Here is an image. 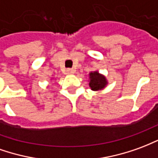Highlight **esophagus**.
I'll use <instances>...</instances> for the list:
<instances>
[{
    "label": "esophagus",
    "mask_w": 158,
    "mask_h": 158,
    "mask_svg": "<svg viewBox=\"0 0 158 158\" xmlns=\"http://www.w3.org/2000/svg\"><path fill=\"white\" fill-rule=\"evenodd\" d=\"M75 70L73 69H67L66 70V74H69V75H71V74L74 73Z\"/></svg>",
    "instance_id": "esophagus-1"
}]
</instances>
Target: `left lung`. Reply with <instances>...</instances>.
Here are the masks:
<instances>
[{
  "instance_id": "8db88e82",
  "label": "left lung",
  "mask_w": 158,
  "mask_h": 158,
  "mask_svg": "<svg viewBox=\"0 0 158 158\" xmlns=\"http://www.w3.org/2000/svg\"><path fill=\"white\" fill-rule=\"evenodd\" d=\"M90 82H89V86L91 88L92 90H94V91H97L99 89H102V88H105V86L107 83L106 78L99 75L97 71H94V72H91L90 73Z\"/></svg>"
}]
</instances>
